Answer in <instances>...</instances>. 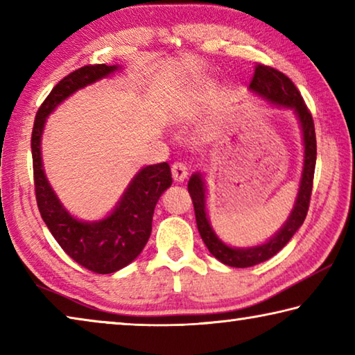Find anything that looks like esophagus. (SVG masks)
Instances as JSON below:
<instances>
[{
    "label": "esophagus",
    "instance_id": "34e87169",
    "mask_svg": "<svg viewBox=\"0 0 355 355\" xmlns=\"http://www.w3.org/2000/svg\"><path fill=\"white\" fill-rule=\"evenodd\" d=\"M172 177L175 182H184V178L188 177V167H186L183 163H173Z\"/></svg>",
    "mask_w": 355,
    "mask_h": 355
}]
</instances>
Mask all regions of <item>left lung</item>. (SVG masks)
Returning <instances> with one entry per match:
<instances>
[{"label":"left lung","mask_w":355,"mask_h":355,"mask_svg":"<svg viewBox=\"0 0 355 355\" xmlns=\"http://www.w3.org/2000/svg\"><path fill=\"white\" fill-rule=\"evenodd\" d=\"M250 91L261 95L263 98L272 101L275 105L291 107L297 114L300 128L304 135V171L302 178H300V186L297 192V199L294 203V208L288 218L286 224L280 228L275 236L269 239L268 243L255 248L248 249H233L228 248L220 239L214 235L211 225H209L207 211H205V186L200 173H194L188 183V191L191 194L192 203H194L196 222L203 243L211 252V255L218 258L227 266L232 268H249L255 266L258 263H263L274 257L279 250L286 245V243L293 238L294 233L299 230V227L304 224L305 216L309 211L311 188H313V175L316 166V135H315V123L311 112L305 105L304 98L300 97V92L294 83L282 71L275 70L269 65L255 64L254 76L250 80Z\"/></svg>","instance_id":"left-lung-1"}]
</instances>
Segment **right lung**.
<instances>
[{"instance_id":"right-lung-1","label":"right lung","mask_w":355,"mask_h":355,"mask_svg":"<svg viewBox=\"0 0 355 355\" xmlns=\"http://www.w3.org/2000/svg\"><path fill=\"white\" fill-rule=\"evenodd\" d=\"M116 70L117 65L91 64L64 76L40 105L31 136L34 189L42 219L65 254L95 274L119 271L146 248L152 233L156 202L172 184L171 167L167 163L144 167L107 218L98 222H81L65 211L46 182L42 169L40 137L46 116L62 100Z\"/></svg>"}]
</instances>
